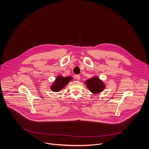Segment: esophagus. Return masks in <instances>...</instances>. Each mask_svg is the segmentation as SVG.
I'll use <instances>...</instances> for the list:
<instances>
[{
    "mask_svg": "<svg viewBox=\"0 0 149 149\" xmlns=\"http://www.w3.org/2000/svg\"><path fill=\"white\" fill-rule=\"evenodd\" d=\"M75 77H76V78H77L78 80H79V79H80V76L79 75H76Z\"/></svg>",
    "mask_w": 149,
    "mask_h": 149,
    "instance_id": "obj_1",
    "label": "esophagus"
}]
</instances>
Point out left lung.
Returning <instances> with one entry per match:
<instances>
[{
  "mask_svg": "<svg viewBox=\"0 0 149 149\" xmlns=\"http://www.w3.org/2000/svg\"><path fill=\"white\" fill-rule=\"evenodd\" d=\"M86 84L90 91L94 93H98L102 91L105 87L103 81L96 77L92 78L91 79L87 80Z\"/></svg>",
  "mask_w": 149,
  "mask_h": 149,
  "instance_id": "8db88e82",
  "label": "left lung"
}]
</instances>
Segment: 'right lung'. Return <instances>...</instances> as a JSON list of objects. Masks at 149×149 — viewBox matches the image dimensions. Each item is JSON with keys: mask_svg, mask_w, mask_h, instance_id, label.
Returning a JSON list of instances; mask_svg holds the SVG:
<instances>
[{"mask_svg": "<svg viewBox=\"0 0 149 149\" xmlns=\"http://www.w3.org/2000/svg\"><path fill=\"white\" fill-rule=\"evenodd\" d=\"M72 78V77L64 78L62 76H58L51 87V90L54 92L59 91L68 84Z\"/></svg>", "mask_w": 149, "mask_h": 149, "instance_id": "add662e5", "label": "right lung"}]
</instances>
